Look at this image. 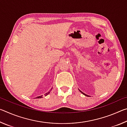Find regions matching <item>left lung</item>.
<instances>
[{
	"instance_id": "8db88e82",
	"label": "left lung",
	"mask_w": 127,
	"mask_h": 127,
	"mask_svg": "<svg viewBox=\"0 0 127 127\" xmlns=\"http://www.w3.org/2000/svg\"><path fill=\"white\" fill-rule=\"evenodd\" d=\"M79 91H80V90H79ZM82 92V94H84V95H85V96H88V95H86V94H84V93H83V92Z\"/></svg>"
}]
</instances>
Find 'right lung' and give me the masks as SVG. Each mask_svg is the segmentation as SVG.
I'll use <instances>...</instances> for the list:
<instances>
[{"mask_svg":"<svg viewBox=\"0 0 127 127\" xmlns=\"http://www.w3.org/2000/svg\"><path fill=\"white\" fill-rule=\"evenodd\" d=\"M49 93H50V92H48V93H46V94H45V96H46V95H48L49 94ZM37 97V98H42V96H38V97ZM37 97H36V98H37Z\"/></svg>","mask_w":127,"mask_h":127,"instance_id":"right-lung-1","label":"right lung"}]
</instances>
